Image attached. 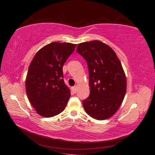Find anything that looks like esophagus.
<instances>
[{
	"label": "esophagus",
	"instance_id": "1",
	"mask_svg": "<svg viewBox=\"0 0 155 155\" xmlns=\"http://www.w3.org/2000/svg\"><path fill=\"white\" fill-rule=\"evenodd\" d=\"M77 89H78V86H77V85H76V86L72 87V92H73L74 93H77Z\"/></svg>",
	"mask_w": 155,
	"mask_h": 155
}]
</instances>
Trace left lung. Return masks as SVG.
Wrapping results in <instances>:
<instances>
[{"mask_svg": "<svg viewBox=\"0 0 155 155\" xmlns=\"http://www.w3.org/2000/svg\"><path fill=\"white\" fill-rule=\"evenodd\" d=\"M77 52L87 62L90 95L83 102L86 113L97 120L116 113L127 91V78L116 53L100 41L78 44Z\"/></svg>", "mask_w": 155, "mask_h": 155, "instance_id": "left-lung-1", "label": "left lung"}]
</instances>
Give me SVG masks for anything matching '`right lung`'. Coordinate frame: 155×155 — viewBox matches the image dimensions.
Listing matches in <instances>:
<instances>
[{
  "instance_id": "right-lung-1",
  "label": "right lung",
  "mask_w": 155,
  "mask_h": 155,
  "mask_svg": "<svg viewBox=\"0 0 155 155\" xmlns=\"http://www.w3.org/2000/svg\"><path fill=\"white\" fill-rule=\"evenodd\" d=\"M76 46L51 42L36 53L29 65L26 92L30 103L42 117H54L67 106L71 91L64 82L62 67Z\"/></svg>"
}]
</instances>
